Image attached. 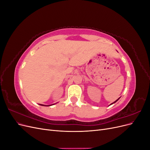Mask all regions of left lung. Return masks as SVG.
<instances>
[{"label": "left lung", "mask_w": 150, "mask_h": 150, "mask_svg": "<svg viewBox=\"0 0 150 150\" xmlns=\"http://www.w3.org/2000/svg\"><path fill=\"white\" fill-rule=\"evenodd\" d=\"M120 99V98H118V99H117V100H116V101H115V102H114V103H116V101H117V100H118V99ZM113 103H111V104H113Z\"/></svg>", "instance_id": "1"}]
</instances>
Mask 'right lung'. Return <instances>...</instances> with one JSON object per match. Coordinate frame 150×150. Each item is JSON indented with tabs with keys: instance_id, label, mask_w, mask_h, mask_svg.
Instances as JSON below:
<instances>
[{
	"instance_id": "add662e5",
	"label": "right lung",
	"mask_w": 150,
	"mask_h": 150,
	"mask_svg": "<svg viewBox=\"0 0 150 150\" xmlns=\"http://www.w3.org/2000/svg\"><path fill=\"white\" fill-rule=\"evenodd\" d=\"M40 105H41V106H44V105H43V104H40ZM50 106H51V105H50Z\"/></svg>"
}]
</instances>
